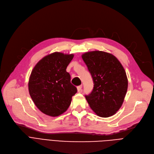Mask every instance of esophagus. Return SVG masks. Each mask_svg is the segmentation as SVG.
I'll return each mask as SVG.
<instances>
[{
    "instance_id": "obj_1",
    "label": "esophagus",
    "mask_w": 154,
    "mask_h": 154,
    "mask_svg": "<svg viewBox=\"0 0 154 154\" xmlns=\"http://www.w3.org/2000/svg\"><path fill=\"white\" fill-rule=\"evenodd\" d=\"M77 88V91H78L79 92L82 91V85H79V86H78Z\"/></svg>"
}]
</instances>
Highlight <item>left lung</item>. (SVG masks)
Segmentation results:
<instances>
[{
  "instance_id": "1",
  "label": "left lung",
  "mask_w": 154,
  "mask_h": 154,
  "mask_svg": "<svg viewBox=\"0 0 154 154\" xmlns=\"http://www.w3.org/2000/svg\"><path fill=\"white\" fill-rule=\"evenodd\" d=\"M94 81L92 92L85 95L92 110L101 117L114 115L124 102L128 80L122 64L114 55L103 51L82 55Z\"/></svg>"
}]
</instances>
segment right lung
Listing matches in <instances>:
<instances>
[{
  "instance_id": "right-lung-1",
  "label": "right lung",
  "mask_w": 154,
  "mask_h": 154,
  "mask_svg": "<svg viewBox=\"0 0 154 154\" xmlns=\"http://www.w3.org/2000/svg\"><path fill=\"white\" fill-rule=\"evenodd\" d=\"M74 54L54 52L35 65L29 80V92L37 107L44 114L57 117L66 112L77 88L66 71Z\"/></svg>"
}]
</instances>
